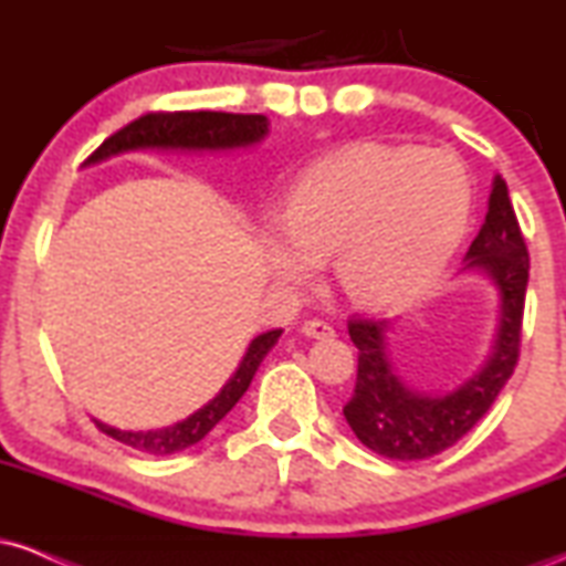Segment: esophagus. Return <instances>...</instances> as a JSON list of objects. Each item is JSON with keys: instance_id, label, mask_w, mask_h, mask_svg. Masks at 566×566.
I'll return each instance as SVG.
<instances>
[{"instance_id": "esophagus-1", "label": "esophagus", "mask_w": 566, "mask_h": 566, "mask_svg": "<svg viewBox=\"0 0 566 566\" xmlns=\"http://www.w3.org/2000/svg\"><path fill=\"white\" fill-rule=\"evenodd\" d=\"M301 333H303L305 337H333V335H335V329L329 327L327 322H322V319H311V322H305V324H303Z\"/></svg>"}]
</instances>
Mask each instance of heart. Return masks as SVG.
Segmentation results:
<instances>
[{"label":"heart","mask_w":566,"mask_h":566,"mask_svg":"<svg viewBox=\"0 0 566 566\" xmlns=\"http://www.w3.org/2000/svg\"><path fill=\"white\" fill-rule=\"evenodd\" d=\"M473 184L463 159L354 143L308 167L271 244L279 276L301 284L333 261L337 287L365 308H394L433 284L463 242Z\"/></svg>","instance_id":"obj_1"}]
</instances>
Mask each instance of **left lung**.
<instances>
[{
    "instance_id": "obj_1",
    "label": "left lung",
    "mask_w": 566,
    "mask_h": 566,
    "mask_svg": "<svg viewBox=\"0 0 566 566\" xmlns=\"http://www.w3.org/2000/svg\"><path fill=\"white\" fill-rule=\"evenodd\" d=\"M465 271H482L500 295L495 346L469 380L444 394L409 388L396 373L388 335L391 319H350L348 335L359 348L354 396L343 415L361 444L391 460H426L463 439L503 391L518 361L530 252L513 212L509 186L495 175L484 226L469 252Z\"/></svg>"
}]
</instances>
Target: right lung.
<instances>
[{
  "label": "right lung",
  "instance_id": "1",
  "mask_svg": "<svg viewBox=\"0 0 566 566\" xmlns=\"http://www.w3.org/2000/svg\"><path fill=\"white\" fill-rule=\"evenodd\" d=\"M269 135V119L263 114H223V112H154L129 122L112 138L90 154L84 165H97V161L116 157L125 151H138V148H180V151H226V148H244L252 143H261ZM282 329H269L250 343L247 354L239 361L237 373L229 382L216 394V399L207 401L197 412L188 415L180 423L167 428H154V431H119L101 420L95 426L106 437L122 444L133 447L148 454H172L197 444L216 428L233 405L242 399L258 367L271 348L276 346Z\"/></svg>",
  "mask_w": 566,
  "mask_h": 566
}]
</instances>
